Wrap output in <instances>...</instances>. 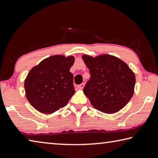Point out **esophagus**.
I'll return each instance as SVG.
<instances>
[{"mask_svg": "<svg viewBox=\"0 0 158 158\" xmlns=\"http://www.w3.org/2000/svg\"><path fill=\"white\" fill-rule=\"evenodd\" d=\"M84 87H85V84L84 83H82L81 85H77V87H78V89H82L84 88Z\"/></svg>", "mask_w": 158, "mask_h": 158, "instance_id": "esophagus-1", "label": "esophagus"}]
</instances>
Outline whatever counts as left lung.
Listing matches in <instances>:
<instances>
[{"label": "left lung", "mask_w": 158, "mask_h": 158, "mask_svg": "<svg viewBox=\"0 0 158 158\" xmlns=\"http://www.w3.org/2000/svg\"><path fill=\"white\" fill-rule=\"evenodd\" d=\"M91 77L83 89L95 109L106 114L117 112L134 94L135 75L127 64L108 54L82 55Z\"/></svg>", "instance_id": "8db88e82"}]
</instances>
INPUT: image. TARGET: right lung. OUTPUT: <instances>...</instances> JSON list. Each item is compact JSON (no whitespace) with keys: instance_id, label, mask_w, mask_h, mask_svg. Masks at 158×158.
<instances>
[{"instance_id":"obj_1","label":"right lung","mask_w":158,"mask_h":158,"mask_svg":"<svg viewBox=\"0 0 158 158\" xmlns=\"http://www.w3.org/2000/svg\"><path fill=\"white\" fill-rule=\"evenodd\" d=\"M74 56L52 55L30 69L24 81L26 96L35 110L52 114L66 106L74 94L70 69Z\"/></svg>"}]
</instances>
